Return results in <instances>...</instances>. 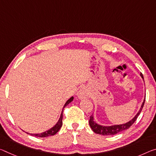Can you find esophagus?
Here are the masks:
<instances>
[{
  "label": "esophagus",
  "instance_id": "obj_1",
  "mask_svg": "<svg viewBox=\"0 0 156 156\" xmlns=\"http://www.w3.org/2000/svg\"><path fill=\"white\" fill-rule=\"evenodd\" d=\"M88 94H89L87 90L85 88H82L78 91L77 96L80 99H84V98L88 97Z\"/></svg>",
  "mask_w": 156,
  "mask_h": 156
}]
</instances>
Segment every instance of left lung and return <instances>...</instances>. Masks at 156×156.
Masks as SVG:
<instances>
[{
	"mask_svg": "<svg viewBox=\"0 0 156 156\" xmlns=\"http://www.w3.org/2000/svg\"><path fill=\"white\" fill-rule=\"evenodd\" d=\"M141 77H142L143 79H144V77H143V75L142 73L140 74ZM145 102V98L144 99V101H143L142 105H141V108L139 110V112L137 113L134 117H133L131 120H130L129 122H128L125 123H123V124H119V125H112V126H102L98 124V123L94 122V119L93 116H91L90 121H89V123H90V126L91 129L96 134H99V135H116L117 133L122 132L123 130H127L128 128H129L134 123V122L137 119V118L138 117V116L142 111L143 106H144Z\"/></svg>",
	"mask_w": 156,
	"mask_h": 156,
	"instance_id": "left-lung-1",
	"label": "left lung"
}]
</instances>
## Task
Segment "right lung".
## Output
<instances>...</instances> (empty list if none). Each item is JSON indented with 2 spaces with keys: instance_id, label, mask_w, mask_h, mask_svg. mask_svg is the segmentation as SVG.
Segmentation results:
<instances>
[{
  "instance_id": "right-lung-1",
  "label": "right lung",
  "mask_w": 156,
  "mask_h": 156,
  "mask_svg": "<svg viewBox=\"0 0 156 156\" xmlns=\"http://www.w3.org/2000/svg\"><path fill=\"white\" fill-rule=\"evenodd\" d=\"M73 100V96H71V97L69 98V99L67 101H66L65 105H64L63 108H62V111L61 115L60 117V119H59L58 122H57L56 124L53 127H52L49 130H46V131L44 132V133H37V134H33V133H28V134H29V135H31L33 136H35V137H48V136L55 135L56 133L59 131V130L60 129L62 126V117H63L62 113H63L64 108H65L68 104H69V103H70Z\"/></svg>"
}]
</instances>
